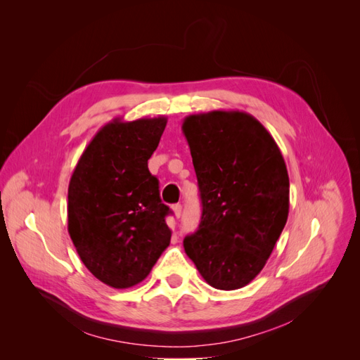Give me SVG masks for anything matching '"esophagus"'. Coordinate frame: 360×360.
Listing matches in <instances>:
<instances>
[{
  "mask_svg": "<svg viewBox=\"0 0 360 360\" xmlns=\"http://www.w3.org/2000/svg\"><path fill=\"white\" fill-rule=\"evenodd\" d=\"M172 212H174V214H176V217L179 219V217L181 216V204H174L172 205Z\"/></svg>",
  "mask_w": 360,
  "mask_h": 360,
  "instance_id": "1",
  "label": "esophagus"
}]
</instances>
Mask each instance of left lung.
<instances>
[{"mask_svg": "<svg viewBox=\"0 0 360 360\" xmlns=\"http://www.w3.org/2000/svg\"><path fill=\"white\" fill-rule=\"evenodd\" d=\"M181 129L202 204L200 226L184 237V250L213 288H242L263 270L287 222L284 158L266 127L246 112L193 114Z\"/></svg>", "mask_w": 360, "mask_h": 360, "instance_id": "left-lung-1", "label": "left lung"}]
</instances>
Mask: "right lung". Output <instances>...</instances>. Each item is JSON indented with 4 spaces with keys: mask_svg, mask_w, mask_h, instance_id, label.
I'll return each mask as SVG.
<instances>
[{
    "mask_svg": "<svg viewBox=\"0 0 360 360\" xmlns=\"http://www.w3.org/2000/svg\"><path fill=\"white\" fill-rule=\"evenodd\" d=\"M165 126L167 117L112 120L94 135L72 174L70 238L85 267L112 288L144 281L171 242L165 221L171 210L147 163Z\"/></svg>",
    "mask_w": 360,
    "mask_h": 360,
    "instance_id": "add662e5",
    "label": "right lung"
}]
</instances>
